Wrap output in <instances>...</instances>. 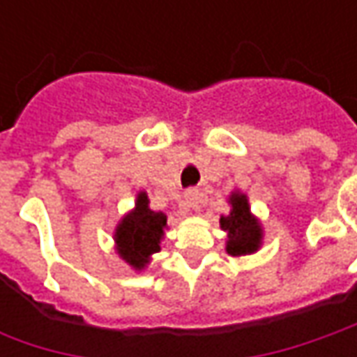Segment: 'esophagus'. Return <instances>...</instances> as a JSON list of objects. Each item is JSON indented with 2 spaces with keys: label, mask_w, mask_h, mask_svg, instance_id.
<instances>
[{
  "label": "esophagus",
  "mask_w": 357,
  "mask_h": 357,
  "mask_svg": "<svg viewBox=\"0 0 357 357\" xmlns=\"http://www.w3.org/2000/svg\"><path fill=\"white\" fill-rule=\"evenodd\" d=\"M186 202H188V206L190 208H195V211H199V190L197 188H190V190H186Z\"/></svg>",
  "instance_id": "esophagus-1"
}]
</instances>
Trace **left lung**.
<instances>
[{"label": "left lung", "mask_w": 357, "mask_h": 357, "mask_svg": "<svg viewBox=\"0 0 357 357\" xmlns=\"http://www.w3.org/2000/svg\"><path fill=\"white\" fill-rule=\"evenodd\" d=\"M230 213L220 216V228L227 232V252L230 256L254 254L262 244V227L260 220L250 213L248 197L234 190L230 197Z\"/></svg>", "instance_id": "obj_1"}]
</instances>
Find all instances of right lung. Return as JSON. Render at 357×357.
I'll use <instances>...</instances> for the list:
<instances>
[{
  "label": "right lung",
  "mask_w": 357,
  "mask_h": 357,
  "mask_svg": "<svg viewBox=\"0 0 357 357\" xmlns=\"http://www.w3.org/2000/svg\"><path fill=\"white\" fill-rule=\"evenodd\" d=\"M167 216L149 208V197L141 190L137 195L135 208L127 213L115 228V244L119 256L135 270H143L151 256L160 250V240L165 236Z\"/></svg>",
  "instance_id": "1"
}]
</instances>
